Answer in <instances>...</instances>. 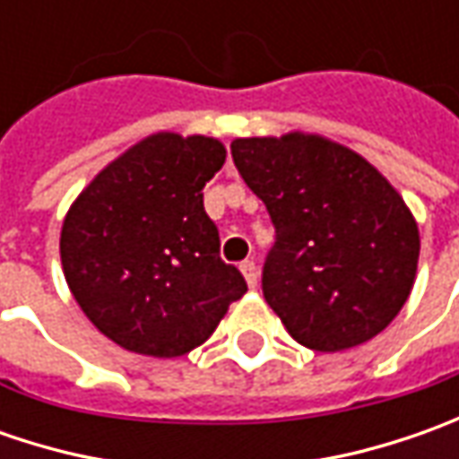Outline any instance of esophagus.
<instances>
[{"instance_id": "obj_1", "label": "esophagus", "mask_w": 459, "mask_h": 459, "mask_svg": "<svg viewBox=\"0 0 459 459\" xmlns=\"http://www.w3.org/2000/svg\"><path fill=\"white\" fill-rule=\"evenodd\" d=\"M239 271H242V275H245L247 286H250V289H255L257 286V265L255 263H253V260H242V263H239Z\"/></svg>"}]
</instances>
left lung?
Wrapping results in <instances>:
<instances>
[{
  "label": "left lung",
  "mask_w": 459,
  "mask_h": 459,
  "mask_svg": "<svg viewBox=\"0 0 459 459\" xmlns=\"http://www.w3.org/2000/svg\"><path fill=\"white\" fill-rule=\"evenodd\" d=\"M232 160L273 221L263 296L293 340L340 352L391 325L419 260V230L396 188L316 134L239 137Z\"/></svg>",
  "instance_id": "obj_1"
}]
</instances>
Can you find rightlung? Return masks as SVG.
Returning <instances> with one entry per match:
<instances>
[{
  "label": "right lung",
  "mask_w": 459,
  "mask_h": 459,
  "mask_svg": "<svg viewBox=\"0 0 459 459\" xmlns=\"http://www.w3.org/2000/svg\"><path fill=\"white\" fill-rule=\"evenodd\" d=\"M224 158L214 137L152 134L71 206L61 232L65 283L119 347L186 355L247 291L242 273L220 257V230L204 212V186Z\"/></svg>",
  "instance_id": "add662e5"
}]
</instances>
